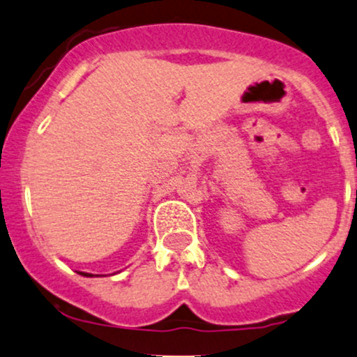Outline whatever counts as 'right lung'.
<instances>
[{
    "label": "right lung",
    "instance_id": "1",
    "mask_svg": "<svg viewBox=\"0 0 357 357\" xmlns=\"http://www.w3.org/2000/svg\"><path fill=\"white\" fill-rule=\"evenodd\" d=\"M82 275H85V277H92V275H90V273H82Z\"/></svg>",
    "mask_w": 357,
    "mask_h": 357
}]
</instances>
